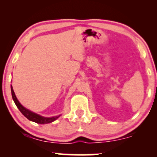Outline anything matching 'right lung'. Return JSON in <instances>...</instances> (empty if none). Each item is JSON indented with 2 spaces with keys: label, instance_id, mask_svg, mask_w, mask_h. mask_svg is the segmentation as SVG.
I'll return each instance as SVG.
<instances>
[{
  "label": "right lung",
  "instance_id": "obj_1",
  "mask_svg": "<svg viewBox=\"0 0 157 157\" xmlns=\"http://www.w3.org/2000/svg\"><path fill=\"white\" fill-rule=\"evenodd\" d=\"M11 91H12V99H13L14 102H15V105H17V109L20 110L21 113L24 115L28 119V120H31L32 122H35L36 123H39V124H47V123H50V122H52L55 120H57V118L59 117L60 116H56L54 117H41L40 115L37 114V113L32 112V111H29L28 109H25L23 106L20 103L18 100H17V97H16L15 92H14L13 89L11 86Z\"/></svg>",
  "mask_w": 157,
  "mask_h": 157
}]
</instances>
